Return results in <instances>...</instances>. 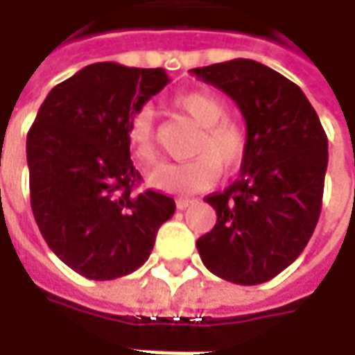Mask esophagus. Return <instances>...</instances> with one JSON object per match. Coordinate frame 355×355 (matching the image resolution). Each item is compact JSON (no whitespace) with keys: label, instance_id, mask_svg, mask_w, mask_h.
<instances>
[{"label":"esophagus","instance_id":"esophagus-1","mask_svg":"<svg viewBox=\"0 0 355 355\" xmlns=\"http://www.w3.org/2000/svg\"><path fill=\"white\" fill-rule=\"evenodd\" d=\"M196 203V199H187V198H180L175 201V207L178 209H187L189 205H193Z\"/></svg>","mask_w":355,"mask_h":355}]
</instances>
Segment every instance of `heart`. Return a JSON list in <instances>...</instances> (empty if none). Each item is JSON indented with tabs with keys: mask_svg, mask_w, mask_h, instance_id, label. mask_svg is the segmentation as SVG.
Masks as SVG:
<instances>
[{
	"mask_svg": "<svg viewBox=\"0 0 355 355\" xmlns=\"http://www.w3.org/2000/svg\"><path fill=\"white\" fill-rule=\"evenodd\" d=\"M171 104L201 128L191 148V156L196 157L159 166L150 173L148 184L166 193H198L215 184L219 168L223 171L241 168L249 152V130L241 120L225 118L227 104L221 96L209 90H191L173 96ZM126 142L140 166L156 162V124L150 108L132 114L126 126Z\"/></svg>",
	"mask_w": 355,
	"mask_h": 355,
	"instance_id": "b5f03b06",
	"label": "heart"
}]
</instances>
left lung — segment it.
<instances>
[{
  "instance_id": "left-lung-1",
  "label": "left lung",
  "mask_w": 355,
  "mask_h": 355,
  "mask_svg": "<svg viewBox=\"0 0 355 355\" xmlns=\"http://www.w3.org/2000/svg\"><path fill=\"white\" fill-rule=\"evenodd\" d=\"M189 73L231 96L249 130L239 180L205 198L217 223L198 239L199 257L219 279L261 284L293 265L318 223L326 132L300 87L263 62L233 59Z\"/></svg>"
}]
</instances>
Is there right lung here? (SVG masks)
Segmentation results:
<instances>
[{"instance_id":"1","label":"right lung","mask_w":355,"mask_h":355,"mask_svg":"<svg viewBox=\"0 0 355 355\" xmlns=\"http://www.w3.org/2000/svg\"><path fill=\"white\" fill-rule=\"evenodd\" d=\"M168 83L164 69L94 62L49 92L27 134L35 221L49 249L87 279L140 268L175 211L164 193H132L142 175L126 142L132 114Z\"/></svg>"}]
</instances>
